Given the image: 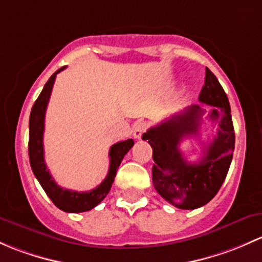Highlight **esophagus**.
<instances>
[{"instance_id": "34e87169", "label": "esophagus", "mask_w": 262, "mask_h": 262, "mask_svg": "<svg viewBox=\"0 0 262 262\" xmlns=\"http://www.w3.org/2000/svg\"><path fill=\"white\" fill-rule=\"evenodd\" d=\"M147 130V125L145 122H136L132 128V135H134L135 139H141V136L144 135V132Z\"/></svg>"}]
</instances>
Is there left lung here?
<instances>
[{"mask_svg": "<svg viewBox=\"0 0 262 262\" xmlns=\"http://www.w3.org/2000/svg\"><path fill=\"white\" fill-rule=\"evenodd\" d=\"M201 103L213 106L208 115L218 123L217 135L204 147L198 163L184 159L179 144L183 137L198 135L206 110L199 104L175 113L142 135L152 147V184L166 202L180 209H195L218 193L230 169L234 150V130L227 94L215 75L206 68Z\"/></svg>", "mask_w": 262, "mask_h": 262, "instance_id": "left-lung-1", "label": "left lung"}]
</instances>
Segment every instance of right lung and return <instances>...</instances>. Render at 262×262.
I'll use <instances>...</instances> for the list:
<instances>
[{
    "mask_svg": "<svg viewBox=\"0 0 262 262\" xmlns=\"http://www.w3.org/2000/svg\"><path fill=\"white\" fill-rule=\"evenodd\" d=\"M66 67L58 69L45 83L41 93L35 101L34 106L31 108L30 120H29V159H30V165L32 172L39 180L40 185L48 196L53 201V203L59 209L68 213H79L91 211L96 206H98L106 195L108 194L112 187V183L115 180L116 172L118 166L122 161L123 156L128 152V150L134 146V140L128 139L125 141H120L117 144L112 145L110 149V169L106 179L101 183L97 188L90 191H75L64 189L59 187L54 182L49 169L45 164L44 159V122H45V112H47L48 103L53 90L54 82L58 73L64 71Z\"/></svg>",
    "mask_w": 262,
    "mask_h": 262,
    "instance_id": "1",
    "label": "right lung"
}]
</instances>
